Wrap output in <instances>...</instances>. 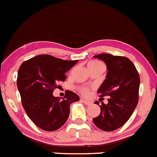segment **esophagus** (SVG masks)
<instances>
[{
	"mask_svg": "<svg viewBox=\"0 0 157 157\" xmlns=\"http://www.w3.org/2000/svg\"><path fill=\"white\" fill-rule=\"evenodd\" d=\"M81 101H82V102H83L84 104H85L86 105H90L91 104H92V102H91V101H87V100H86V99H81Z\"/></svg>",
	"mask_w": 157,
	"mask_h": 157,
	"instance_id": "esophagus-1",
	"label": "esophagus"
}]
</instances>
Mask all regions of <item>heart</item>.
I'll use <instances>...</instances> for the list:
<instances>
[{
	"instance_id": "b5f03b06",
	"label": "heart",
	"mask_w": 157,
	"mask_h": 157,
	"mask_svg": "<svg viewBox=\"0 0 157 157\" xmlns=\"http://www.w3.org/2000/svg\"><path fill=\"white\" fill-rule=\"evenodd\" d=\"M99 64H101V63L98 61H91L88 63V65H99ZM80 92H81L82 94H83L84 95H88L89 93V90L88 89H86V88H82V89H80Z\"/></svg>"
}]
</instances>
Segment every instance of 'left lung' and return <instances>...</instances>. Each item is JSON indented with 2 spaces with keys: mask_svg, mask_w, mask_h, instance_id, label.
I'll return each mask as SVG.
<instances>
[{
  "mask_svg": "<svg viewBox=\"0 0 157 157\" xmlns=\"http://www.w3.org/2000/svg\"><path fill=\"white\" fill-rule=\"evenodd\" d=\"M107 67L106 80L98 90L100 97L108 96V104L95 101L101 113L93 122L104 131H113L130 118L139 101L140 77L133 63L124 56L101 53L93 56Z\"/></svg>",
  "mask_w": 157,
  "mask_h": 157,
  "instance_id": "obj_1",
  "label": "left lung"
}]
</instances>
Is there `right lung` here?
<instances>
[{
    "label": "right lung",
    "mask_w": 157,
    "mask_h": 157,
    "mask_svg": "<svg viewBox=\"0 0 157 157\" xmlns=\"http://www.w3.org/2000/svg\"><path fill=\"white\" fill-rule=\"evenodd\" d=\"M78 60H63L42 54L24 62L18 72L17 86L22 106L32 121L46 131L58 130L69 116L70 105L80 98L67 90L63 99L54 97L53 90L59 81H65V74Z\"/></svg>",
    "instance_id": "obj_1"
}]
</instances>
